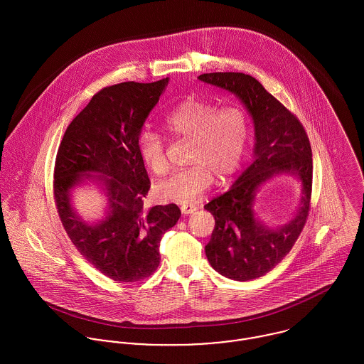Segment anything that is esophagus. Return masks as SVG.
I'll return each instance as SVG.
<instances>
[{"label": "esophagus", "instance_id": "34e87169", "mask_svg": "<svg viewBox=\"0 0 364 364\" xmlns=\"http://www.w3.org/2000/svg\"><path fill=\"white\" fill-rule=\"evenodd\" d=\"M196 208H198L195 205H182L181 206V210H182L183 214H192V213L196 211Z\"/></svg>", "mask_w": 364, "mask_h": 364}]
</instances>
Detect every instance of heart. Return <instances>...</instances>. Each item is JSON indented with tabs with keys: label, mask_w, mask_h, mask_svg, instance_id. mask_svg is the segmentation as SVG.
<instances>
[{
	"label": "heart",
	"mask_w": 364,
	"mask_h": 364,
	"mask_svg": "<svg viewBox=\"0 0 364 364\" xmlns=\"http://www.w3.org/2000/svg\"><path fill=\"white\" fill-rule=\"evenodd\" d=\"M173 137L191 140L188 169L173 173L156 186V195L166 202L189 205L198 200L215 178L227 182L241 166L250 147L252 124L247 109L220 107L205 100L189 98L165 117ZM139 156L156 175L168 172L165 141L151 129L137 137Z\"/></svg>",
	"instance_id": "1"
}]
</instances>
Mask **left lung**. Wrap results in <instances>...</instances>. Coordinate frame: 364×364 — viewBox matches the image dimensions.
<instances>
[{"label":"left lung","mask_w":364,"mask_h":364,"mask_svg":"<svg viewBox=\"0 0 364 364\" xmlns=\"http://www.w3.org/2000/svg\"><path fill=\"white\" fill-rule=\"evenodd\" d=\"M199 78L234 92L255 123V161L234 186L205 208L215 220L206 257L223 276L258 279L283 259L300 237L311 208L312 151L297 116L269 94L258 80L242 73H208ZM297 176L304 185L302 206L286 226L272 230L255 218L252 202L259 185L276 173Z\"/></svg>","instance_id":"obj_1"}]
</instances>
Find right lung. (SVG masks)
I'll list each match as a JSON object with an SVG mask.
<instances>
[{
  "mask_svg": "<svg viewBox=\"0 0 364 364\" xmlns=\"http://www.w3.org/2000/svg\"><path fill=\"white\" fill-rule=\"evenodd\" d=\"M166 82L105 87L73 119L57 150L53 198L61 224L78 252L114 282L150 277L161 260L162 235L181 217L173 203L144 208L151 182L137 150L139 133ZM91 171L103 175L111 208L97 226L75 215L68 195Z\"/></svg>",
  "mask_w": 364,
  "mask_h": 364,
  "instance_id": "right-lung-1",
  "label": "right lung"
}]
</instances>
